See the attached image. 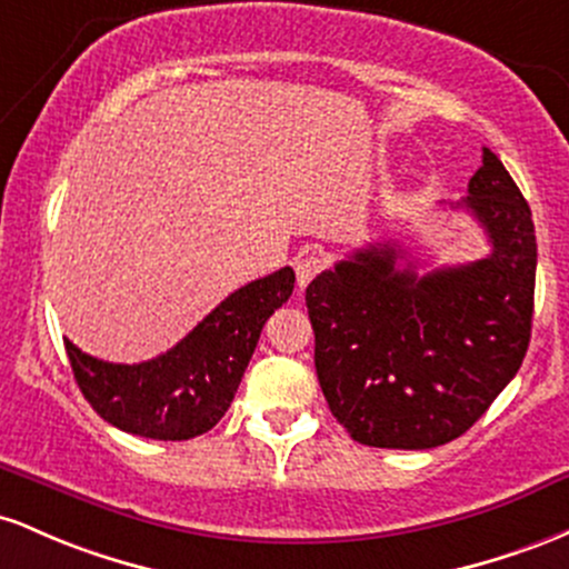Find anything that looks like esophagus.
<instances>
[{
	"label": "esophagus",
	"mask_w": 569,
	"mask_h": 569,
	"mask_svg": "<svg viewBox=\"0 0 569 569\" xmlns=\"http://www.w3.org/2000/svg\"><path fill=\"white\" fill-rule=\"evenodd\" d=\"M325 268V258L319 252H306L301 254V258L296 260V277H298V287H303L311 282V279L317 277L319 271Z\"/></svg>",
	"instance_id": "1"
}]
</instances>
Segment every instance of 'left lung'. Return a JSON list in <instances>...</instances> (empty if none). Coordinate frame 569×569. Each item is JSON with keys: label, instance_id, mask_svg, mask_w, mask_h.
<instances>
[{"label": "left lung", "instance_id": "8db88e82", "mask_svg": "<svg viewBox=\"0 0 569 569\" xmlns=\"http://www.w3.org/2000/svg\"><path fill=\"white\" fill-rule=\"evenodd\" d=\"M468 209L491 252L419 277L395 241L368 244L306 287L315 366L357 443L436 449L468 432L521 368L538 241L529 203L483 147Z\"/></svg>", "mask_w": 569, "mask_h": 569}]
</instances>
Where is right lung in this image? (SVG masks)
<instances>
[{
  "label": "right lung",
  "instance_id": "obj_1",
  "mask_svg": "<svg viewBox=\"0 0 569 569\" xmlns=\"http://www.w3.org/2000/svg\"><path fill=\"white\" fill-rule=\"evenodd\" d=\"M296 287L290 266L239 287L169 352L137 366L104 362L63 338L74 381L104 422L152 440L203 436L226 417L260 330Z\"/></svg>",
  "mask_w": 569,
  "mask_h": 569
}]
</instances>
